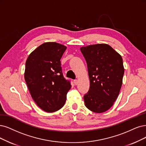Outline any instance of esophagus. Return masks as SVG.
<instances>
[{
  "instance_id": "esophagus-1",
  "label": "esophagus",
  "mask_w": 146,
  "mask_h": 146,
  "mask_svg": "<svg viewBox=\"0 0 146 146\" xmlns=\"http://www.w3.org/2000/svg\"><path fill=\"white\" fill-rule=\"evenodd\" d=\"M74 84L76 85H77L78 84V80L77 79L74 80Z\"/></svg>"
}]
</instances>
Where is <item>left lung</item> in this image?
<instances>
[{
  "instance_id": "8db88e82",
  "label": "left lung",
  "mask_w": 146,
  "mask_h": 146,
  "mask_svg": "<svg viewBox=\"0 0 146 146\" xmlns=\"http://www.w3.org/2000/svg\"><path fill=\"white\" fill-rule=\"evenodd\" d=\"M87 64L90 81L84 96L90 111L102 113L108 110L119 94L125 72L123 59L108 44H97L80 48Z\"/></svg>"
}]
</instances>
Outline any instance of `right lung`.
Here are the masks:
<instances>
[{"label": "right lung", "instance_id": "1", "mask_svg": "<svg viewBox=\"0 0 146 146\" xmlns=\"http://www.w3.org/2000/svg\"><path fill=\"white\" fill-rule=\"evenodd\" d=\"M66 48L55 42L43 43L26 62L25 79L31 95L36 105L47 112L61 108L71 88L61 66L60 59Z\"/></svg>", "mask_w": 146, "mask_h": 146}]
</instances>
